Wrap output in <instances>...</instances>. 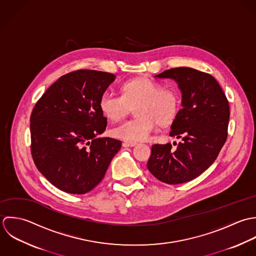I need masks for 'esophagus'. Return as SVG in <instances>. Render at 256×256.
<instances>
[{"label":"esophagus","instance_id":"1","mask_svg":"<svg viewBox=\"0 0 256 256\" xmlns=\"http://www.w3.org/2000/svg\"><path fill=\"white\" fill-rule=\"evenodd\" d=\"M138 144L136 142H132V140H124L122 142V146L124 148H130V146H136Z\"/></svg>","mask_w":256,"mask_h":256}]
</instances>
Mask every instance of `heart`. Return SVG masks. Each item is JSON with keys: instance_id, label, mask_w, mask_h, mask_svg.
<instances>
[{"instance_id": "heart-1", "label": "heart", "mask_w": 256, "mask_h": 256, "mask_svg": "<svg viewBox=\"0 0 256 256\" xmlns=\"http://www.w3.org/2000/svg\"><path fill=\"white\" fill-rule=\"evenodd\" d=\"M134 106V118L114 128L110 134L126 140H146L156 128L172 124L179 114L181 96L174 87H164L159 81L148 77L126 81L120 95L104 91L99 98V108L110 122L120 120Z\"/></svg>"}]
</instances>
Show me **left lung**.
<instances>
[{"mask_svg": "<svg viewBox=\"0 0 256 256\" xmlns=\"http://www.w3.org/2000/svg\"><path fill=\"white\" fill-rule=\"evenodd\" d=\"M157 78H171L182 93V108L171 124V144H154L148 168L166 184H181L200 176L216 159L228 138V101L216 80L190 67L165 70ZM175 144V142H174Z\"/></svg>", "mask_w": 256, "mask_h": 256, "instance_id": "left-lung-1", "label": "left lung"}]
</instances>
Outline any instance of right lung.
<instances>
[{"label": "right lung", "instance_id": "add662e5", "mask_svg": "<svg viewBox=\"0 0 256 256\" xmlns=\"http://www.w3.org/2000/svg\"><path fill=\"white\" fill-rule=\"evenodd\" d=\"M112 73L77 70L61 76L30 116V150L38 171L56 188L85 194L102 181L122 142L98 138L106 126L99 98Z\"/></svg>", "mask_w": 256, "mask_h": 256}]
</instances>
